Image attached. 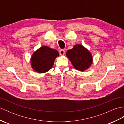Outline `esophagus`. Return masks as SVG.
<instances>
[{
    "label": "esophagus",
    "mask_w": 124,
    "mask_h": 124,
    "mask_svg": "<svg viewBox=\"0 0 124 124\" xmlns=\"http://www.w3.org/2000/svg\"><path fill=\"white\" fill-rule=\"evenodd\" d=\"M59 53H60V54L61 55H63L65 53V51L64 49H60L59 51Z\"/></svg>",
    "instance_id": "34e87169"
}]
</instances>
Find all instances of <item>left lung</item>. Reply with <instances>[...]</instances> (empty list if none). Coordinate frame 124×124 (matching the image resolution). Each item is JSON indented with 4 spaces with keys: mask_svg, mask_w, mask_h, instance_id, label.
Returning a JSON list of instances; mask_svg holds the SVG:
<instances>
[{
    "mask_svg": "<svg viewBox=\"0 0 124 124\" xmlns=\"http://www.w3.org/2000/svg\"><path fill=\"white\" fill-rule=\"evenodd\" d=\"M66 55L75 69L79 71L87 69L93 61L91 53L81 45H76L68 50Z\"/></svg>",
    "mask_w": 124,
    "mask_h": 124,
    "instance_id": "obj_1",
    "label": "left lung"
}]
</instances>
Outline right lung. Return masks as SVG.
<instances>
[{
	"instance_id": "1",
	"label": "right lung",
	"mask_w": 124,
	"mask_h": 124,
	"mask_svg": "<svg viewBox=\"0 0 124 124\" xmlns=\"http://www.w3.org/2000/svg\"><path fill=\"white\" fill-rule=\"evenodd\" d=\"M59 56V52L47 46H43L37 50L31 59L33 69L39 73L48 71L53 67L56 57Z\"/></svg>"
}]
</instances>
